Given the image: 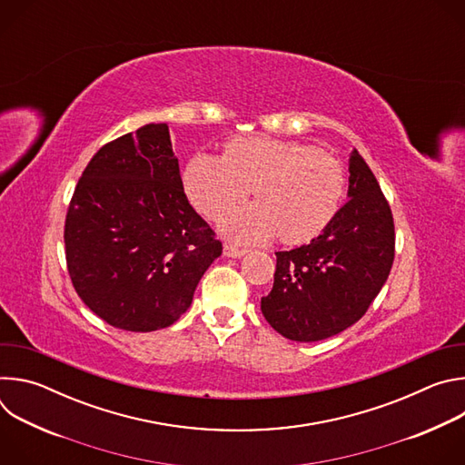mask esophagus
Returning <instances> with one entry per match:
<instances>
[{"instance_id":"34e87169","label":"esophagus","mask_w":465,"mask_h":465,"mask_svg":"<svg viewBox=\"0 0 465 465\" xmlns=\"http://www.w3.org/2000/svg\"><path fill=\"white\" fill-rule=\"evenodd\" d=\"M244 253H246L244 248H239V246H233V244H224V255L226 257L237 259V257H242Z\"/></svg>"}]
</instances>
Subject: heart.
I'll list each match as a JSON object with an SVG mask.
<instances>
[{
    "instance_id": "heart-1",
    "label": "heart",
    "mask_w": 465,
    "mask_h": 465,
    "mask_svg": "<svg viewBox=\"0 0 465 465\" xmlns=\"http://www.w3.org/2000/svg\"><path fill=\"white\" fill-rule=\"evenodd\" d=\"M259 203L230 212L223 232L241 242L287 244L316 239L335 221L346 193L342 163L312 145L271 138H235L224 156L194 154L183 173L191 204L212 219L239 204L252 185Z\"/></svg>"
}]
</instances>
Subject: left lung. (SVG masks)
I'll return each instance as SVG.
<instances>
[{"instance_id":"obj_1","label":"left lung","mask_w":465,"mask_h":465,"mask_svg":"<svg viewBox=\"0 0 465 465\" xmlns=\"http://www.w3.org/2000/svg\"><path fill=\"white\" fill-rule=\"evenodd\" d=\"M350 201L309 244L276 252L274 287L261 298L267 322L289 341L316 342L359 322L388 280L395 233L377 178L353 151Z\"/></svg>"}]
</instances>
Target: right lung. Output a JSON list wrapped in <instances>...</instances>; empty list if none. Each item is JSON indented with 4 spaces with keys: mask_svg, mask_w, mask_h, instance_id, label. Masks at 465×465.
<instances>
[{
    "mask_svg": "<svg viewBox=\"0 0 465 465\" xmlns=\"http://www.w3.org/2000/svg\"><path fill=\"white\" fill-rule=\"evenodd\" d=\"M64 242L81 300L132 333L174 323L223 253L183 193L165 123H149L97 151L72 196Z\"/></svg>",
    "mask_w": 465,
    "mask_h": 465,
    "instance_id": "1",
    "label": "right lung"
}]
</instances>
